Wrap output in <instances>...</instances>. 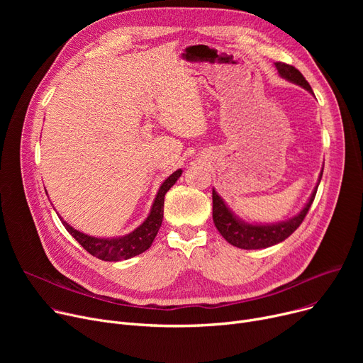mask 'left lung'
<instances>
[{
  "mask_svg": "<svg viewBox=\"0 0 363 363\" xmlns=\"http://www.w3.org/2000/svg\"><path fill=\"white\" fill-rule=\"evenodd\" d=\"M275 67H277L281 78L287 79L289 82H293L296 85H300L301 88L313 94L309 82L304 79V76L296 67L281 63V62L275 63ZM322 172H323V167L319 174V179H318L315 189L312 191L308 203L304 204L301 211L296 216H293L287 220L277 222V223H249V222L241 220L238 216L234 215L231 208L225 204L223 199L215 191V188H213L212 199H213L215 226L218 228V231L228 242L238 247V249H244V250L266 249V247H271L278 242H282L285 238H289L297 230L300 223L303 222V219L306 218L309 208L315 200L318 185L322 178Z\"/></svg>",
  "mask_w": 363,
  "mask_h": 363,
  "instance_id": "left-lung-1",
  "label": "left lung"
}]
</instances>
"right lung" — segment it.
<instances>
[{
    "instance_id": "1",
    "label": "right lung",
    "mask_w": 363,
    "mask_h": 363,
    "mask_svg": "<svg viewBox=\"0 0 363 363\" xmlns=\"http://www.w3.org/2000/svg\"><path fill=\"white\" fill-rule=\"evenodd\" d=\"M181 175H182V170L178 169L167 179H164V182L159 188L155 201H152L151 211L147 219L137 228V230H133L132 233L123 237H116V238L91 237L88 234L74 230V228H72L66 220H63L62 216L59 218L65 225L67 233L78 241L89 255L106 262L128 260L133 256H138L145 250H148L151 242L155 241L163 220L164 194L169 191L170 186L178 181Z\"/></svg>"
}]
</instances>
